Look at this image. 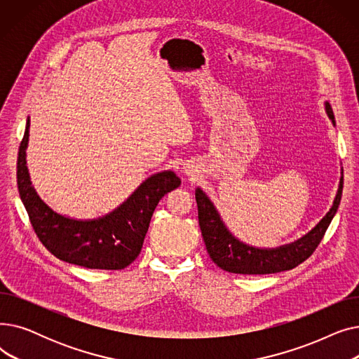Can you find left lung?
<instances>
[{
  "label": "left lung",
  "instance_id": "1",
  "mask_svg": "<svg viewBox=\"0 0 359 359\" xmlns=\"http://www.w3.org/2000/svg\"><path fill=\"white\" fill-rule=\"evenodd\" d=\"M325 107L329 119L334 126V115L327 102L325 103ZM342 189L344 168L341 172V180H339V187L334 201L332 203V208L318 221V224L311 231H309L306 236L290 244H284V246L273 249H262L250 246V244L238 240L227 229V225L224 224L218 210L215 208V205L208 198V195H206L201 187H196L195 198L198 203L199 227L202 231L206 250H208L210 257L217 266L231 273L266 275L294 269L299 263H303L306 259H309L318 246V243L322 241L329 224L332 222L337 211V206L341 203Z\"/></svg>",
  "mask_w": 359,
  "mask_h": 359
}]
</instances>
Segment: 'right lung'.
<instances>
[{
  "instance_id": "1",
  "label": "right lung",
  "mask_w": 359,
  "mask_h": 359,
  "mask_svg": "<svg viewBox=\"0 0 359 359\" xmlns=\"http://www.w3.org/2000/svg\"><path fill=\"white\" fill-rule=\"evenodd\" d=\"M30 119L18 148L17 186L33 230L43 246L60 260L88 269H123L134 262L160 199L180 186L172 170L145 179L126 201L111 212L75 219L53 211L32 186L26 161Z\"/></svg>"
}]
</instances>
